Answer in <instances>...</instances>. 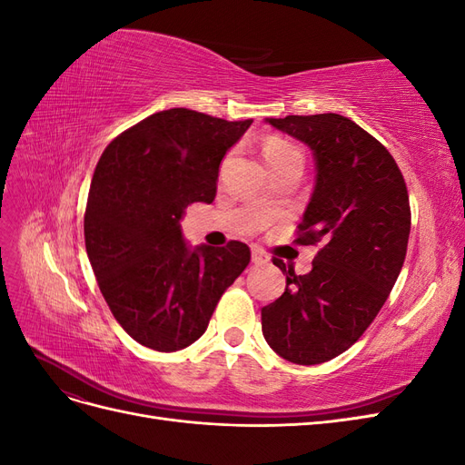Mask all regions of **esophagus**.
Wrapping results in <instances>:
<instances>
[{"label":"esophagus","instance_id":"esophagus-1","mask_svg":"<svg viewBox=\"0 0 465 465\" xmlns=\"http://www.w3.org/2000/svg\"><path fill=\"white\" fill-rule=\"evenodd\" d=\"M252 262H254L256 265H260V263H265V262H267V256L263 254L262 250L254 248V250H252Z\"/></svg>","mask_w":465,"mask_h":465}]
</instances>
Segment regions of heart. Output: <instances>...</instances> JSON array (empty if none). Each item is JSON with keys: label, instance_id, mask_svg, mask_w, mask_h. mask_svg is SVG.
<instances>
[{"label": "heart", "instance_id": "obj_1", "mask_svg": "<svg viewBox=\"0 0 465 465\" xmlns=\"http://www.w3.org/2000/svg\"><path fill=\"white\" fill-rule=\"evenodd\" d=\"M294 151H297V147H292L291 143L283 142V139H270V142L263 145V157H265V163H270L281 157V154L294 153Z\"/></svg>", "mask_w": 465, "mask_h": 465}]
</instances>
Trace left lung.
<instances>
[{
  "label": "left lung",
  "instance_id": "8db88e82",
  "mask_svg": "<svg viewBox=\"0 0 465 465\" xmlns=\"http://www.w3.org/2000/svg\"><path fill=\"white\" fill-rule=\"evenodd\" d=\"M312 151L314 190L301 244H320L306 275L287 273L281 297L262 308V333L279 357L320 364L371 326L396 283L411 231L410 195L388 149L341 114L265 118Z\"/></svg>",
  "mask_w": 465,
  "mask_h": 465
}]
</instances>
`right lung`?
<instances>
[{
  "instance_id": "obj_1",
  "label": "right lung",
  "mask_w": 465,
  "mask_h": 465,
  "mask_svg": "<svg viewBox=\"0 0 465 465\" xmlns=\"http://www.w3.org/2000/svg\"><path fill=\"white\" fill-rule=\"evenodd\" d=\"M252 122L163 110L118 135L98 161L87 256L112 314L137 343L173 353L198 341L246 270L244 242L192 246L180 221L190 203L215 200L219 164Z\"/></svg>"
}]
</instances>
